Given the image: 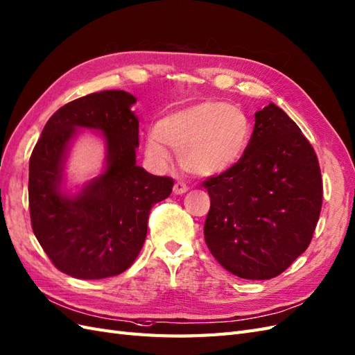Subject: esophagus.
I'll return each instance as SVG.
<instances>
[{
  "instance_id": "obj_1",
  "label": "esophagus",
  "mask_w": 355,
  "mask_h": 355,
  "mask_svg": "<svg viewBox=\"0 0 355 355\" xmlns=\"http://www.w3.org/2000/svg\"><path fill=\"white\" fill-rule=\"evenodd\" d=\"M172 191H174L175 195H183L187 191V186H186V183H183V181H177L174 187H172Z\"/></svg>"
}]
</instances>
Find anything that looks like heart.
<instances>
[{
	"label": "heart",
	"mask_w": 355,
	"mask_h": 355,
	"mask_svg": "<svg viewBox=\"0 0 355 355\" xmlns=\"http://www.w3.org/2000/svg\"><path fill=\"white\" fill-rule=\"evenodd\" d=\"M251 119L244 108L226 103H200L157 121L147 134L144 153L156 169L169 165V151H178L180 164L196 175H220L234 168L248 148Z\"/></svg>",
	"instance_id": "obj_1"
}]
</instances>
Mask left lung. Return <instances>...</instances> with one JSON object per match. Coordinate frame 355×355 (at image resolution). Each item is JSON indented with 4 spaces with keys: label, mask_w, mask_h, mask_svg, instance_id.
I'll return each mask as SVG.
<instances>
[{
    "label": "left lung",
    "mask_w": 355,
    "mask_h": 355,
    "mask_svg": "<svg viewBox=\"0 0 355 355\" xmlns=\"http://www.w3.org/2000/svg\"><path fill=\"white\" fill-rule=\"evenodd\" d=\"M205 242L220 265L244 279H270L305 252L322 204L315 151L270 103L256 113L238 164L207 180Z\"/></svg>",
    "instance_id": "8db88e82"
}]
</instances>
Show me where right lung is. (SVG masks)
<instances>
[{
	"label": "right lung",
	"mask_w": 355,
	"mask_h": 355,
	"mask_svg": "<svg viewBox=\"0 0 355 355\" xmlns=\"http://www.w3.org/2000/svg\"><path fill=\"white\" fill-rule=\"evenodd\" d=\"M137 98L104 90L60 107L47 120L29 159V214L34 235L53 265L78 279L125 272L147 236L150 209L174 186L137 165ZM82 128L103 139V171L76 192L64 186L69 150Z\"/></svg>",
	"instance_id": "right-lung-1"
}]
</instances>
